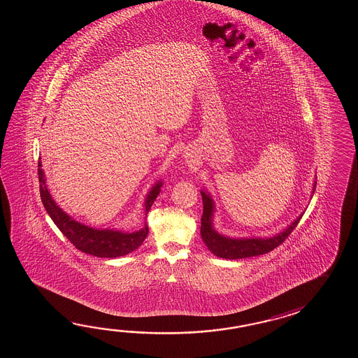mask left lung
<instances>
[{
	"instance_id": "obj_1",
	"label": "left lung",
	"mask_w": 358,
	"mask_h": 358,
	"mask_svg": "<svg viewBox=\"0 0 358 358\" xmlns=\"http://www.w3.org/2000/svg\"><path fill=\"white\" fill-rule=\"evenodd\" d=\"M316 187V182L315 185ZM315 190V188H313ZM203 201V213L201 217V236L203 239L207 248L213 252L215 256L227 259H245L265 255L273 251L289 236L290 233L297 227L302 215L297 220L292 222L288 228L273 238H228L221 236L213 227V216L215 206L213 198L210 197L203 190L201 192Z\"/></svg>"
}]
</instances>
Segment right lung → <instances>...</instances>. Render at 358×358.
<instances>
[{
	"label": "right lung",
	"instance_id": "obj_1",
	"mask_svg": "<svg viewBox=\"0 0 358 358\" xmlns=\"http://www.w3.org/2000/svg\"><path fill=\"white\" fill-rule=\"evenodd\" d=\"M38 180L41 199L46 208L47 213L56 224V227L60 229L61 233L66 236L70 243L76 245V248L79 251L96 257L114 259V257L125 256L130 252L136 251L138 247L143 243L145 236L148 234L147 224H145V227L141 230L134 233H124L113 229L99 230V229L90 228L78 221L73 220L68 213H64L60 207L56 205L54 198L51 197L50 192L47 189L46 179H45V173L42 170L41 159L38 161ZM161 185L162 182H157L147 194L145 201V215L151 210V206L159 196Z\"/></svg>",
	"mask_w": 358,
	"mask_h": 358
}]
</instances>
